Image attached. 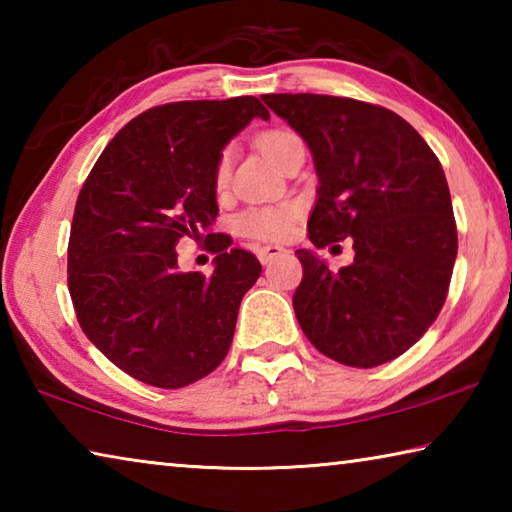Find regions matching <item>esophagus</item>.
Segmentation results:
<instances>
[{"label": "esophagus", "mask_w": 512, "mask_h": 512, "mask_svg": "<svg viewBox=\"0 0 512 512\" xmlns=\"http://www.w3.org/2000/svg\"><path fill=\"white\" fill-rule=\"evenodd\" d=\"M282 253H284V248L282 246H273V244H266V246H259L257 248V257H259V262H262V264H268V262H271V259L280 257Z\"/></svg>", "instance_id": "34e87169"}]
</instances>
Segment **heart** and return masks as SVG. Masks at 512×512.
Listing matches in <instances>:
<instances>
[{
	"label": "heart",
	"instance_id": "b5f03b06",
	"mask_svg": "<svg viewBox=\"0 0 512 512\" xmlns=\"http://www.w3.org/2000/svg\"><path fill=\"white\" fill-rule=\"evenodd\" d=\"M298 142V135L291 131H268L257 137V146L262 149L268 160L280 164L293 144ZM230 178V151L221 155L219 164H216L214 180L216 185L223 187ZM298 210L293 205H268V207H250V210L241 212L235 219V228L241 235L253 239H282L289 235L291 223L296 219Z\"/></svg>",
	"mask_w": 512,
	"mask_h": 512
}]
</instances>
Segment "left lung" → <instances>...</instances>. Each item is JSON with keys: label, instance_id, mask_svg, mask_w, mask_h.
<instances>
[{"label": "left lung", "instance_id": "left-lung-1", "mask_svg": "<svg viewBox=\"0 0 512 512\" xmlns=\"http://www.w3.org/2000/svg\"><path fill=\"white\" fill-rule=\"evenodd\" d=\"M307 142L318 198L307 230L316 248L352 237L354 262L332 273L296 250L293 309L325 357L375 368L400 357L445 305L458 237L445 171L393 110L327 94H264Z\"/></svg>", "mask_w": 512, "mask_h": 512}]
</instances>
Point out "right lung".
<instances>
[{
    "instance_id": "add662e5",
    "label": "right lung",
    "mask_w": 512,
    "mask_h": 512,
    "mask_svg": "<svg viewBox=\"0 0 512 512\" xmlns=\"http://www.w3.org/2000/svg\"><path fill=\"white\" fill-rule=\"evenodd\" d=\"M255 97L176 101L142 112L112 137L76 201L67 287L85 336L128 375L183 388L219 366L244 293L262 264L210 232L216 164L250 119ZM215 239V273L180 274L183 236Z\"/></svg>"
}]
</instances>
